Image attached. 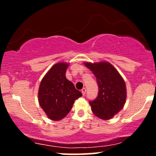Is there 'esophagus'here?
<instances>
[{"label": "esophagus", "mask_w": 156, "mask_h": 156, "mask_svg": "<svg viewBox=\"0 0 156 156\" xmlns=\"http://www.w3.org/2000/svg\"><path fill=\"white\" fill-rule=\"evenodd\" d=\"M81 92H82V94H83V95H85L86 92H87V89H86L85 88H83L81 90Z\"/></svg>", "instance_id": "esophagus-1"}]
</instances>
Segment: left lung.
<instances>
[{"mask_svg": "<svg viewBox=\"0 0 156 156\" xmlns=\"http://www.w3.org/2000/svg\"><path fill=\"white\" fill-rule=\"evenodd\" d=\"M94 73L98 84V94L89 101L92 112L103 119H109L124 106L126 87L123 78L110 63H84Z\"/></svg>", "mask_w": 156, "mask_h": 156, "instance_id": "1", "label": "left lung"}]
</instances>
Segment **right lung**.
Wrapping results in <instances>:
<instances>
[{"label":"right lung","mask_w":156,"mask_h":156,"mask_svg":"<svg viewBox=\"0 0 156 156\" xmlns=\"http://www.w3.org/2000/svg\"><path fill=\"white\" fill-rule=\"evenodd\" d=\"M68 64L57 63L42 78L39 89V103L48 118L58 121L72 109L75 101L82 96L66 78Z\"/></svg>","instance_id":"add662e5"}]
</instances>
